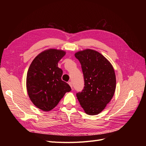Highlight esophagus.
I'll return each instance as SVG.
<instances>
[{
  "label": "esophagus",
  "instance_id": "esophagus-1",
  "mask_svg": "<svg viewBox=\"0 0 146 146\" xmlns=\"http://www.w3.org/2000/svg\"><path fill=\"white\" fill-rule=\"evenodd\" d=\"M68 84L69 85V86H70V87H71V88H72V83L70 82H68Z\"/></svg>",
  "mask_w": 146,
  "mask_h": 146
}]
</instances>
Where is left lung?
Masks as SVG:
<instances>
[{
  "mask_svg": "<svg viewBox=\"0 0 146 146\" xmlns=\"http://www.w3.org/2000/svg\"><path fill=\"white\" fill-rule=\"evenodd\" d=\"M82 66L85 86L77 98L85 112L96 115L102 111L114 96L116 76L113 66L99 52L91 49L75 54Z\"/></svg>",
  "mask_w": 146,
  "mask_h": 146,
  "instance_id": "1",
  "label": "left lung"
}]
</instances>
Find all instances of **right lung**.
<instances>
[{
	"label": "right lung",
	"mask_w": 146,
	"mask_h": 146,
	"mask_svg": "<svg viewBox=\"0 0 146 146\" xmlns=\"http://www.w3.org/2000/svg\"><path fill=\"white\" fill-rule=\"evenodd\" d=\"M65 54L62 50H44L35 57L29 68L26 80L28 94L33 104L42 111L54 108L66 92L71 90L61 80L63 70L58 67Z\"/></svg>",
	"instance_id": "1"
}]
</instances>
